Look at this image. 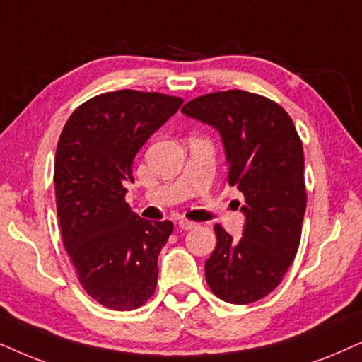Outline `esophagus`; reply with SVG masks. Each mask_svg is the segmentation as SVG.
Wrapping results in <instances>:
<instances>
[{
	"label": "esophagus",
	"mask_w": 362,
	"mask_h": 362,
	"mask_svg": "<svg viewBox=\"0 0 362 362\" xmlns=\"http://www.w3.org/2000/svg\"><path fill=\"white\" fill-rule=\"evenodd\" d=\"M197 223H194V221L190 220H178V228L180 230H192L195 228Z\"/></svg>",
	"instance_id": "1"
}]
</instances>
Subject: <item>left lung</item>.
I'll list each match as a JSON object with an SVG mask.
<instances>
[{"label":"left lung","mask_w":362,"mask_h":362,"mask_svg":"<svg viewBox=\"0 0 362 362\" xmlns=\"http://www.w3.org/2000/svg\"><path fill=\"white\" fill-rule=\"evenodd\" d=\"M182 112L218 131L228 184L245 197L242 238L215 225L206 283L231 305L262 300L281 283L300 247L306 210L301 139L281 105L247 90L200 95Z\"/></svg>","instance_id":"8db88e82"}]
</instances>
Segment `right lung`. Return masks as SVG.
I'll return each mask as SVG.
<instances>
[{
    "label": "right lung",
    "instance_id": "add662e5",
    "mask_svg": "<svg viewBox=\"0 0 362 362\" xmlns=\"http://www.w3.org/2000/svg\"><path fill=\"white\" fill-rule=\"evenodd\" d=\"M184 99L122 89L79 105L54 157L62 242L90 298L115 311L142 306L157 286V258L172 221H148L125 202L141 147Z\"/></svg>",
    "mask_w": 362,
    "mask_h": 362
}]
</instances>
